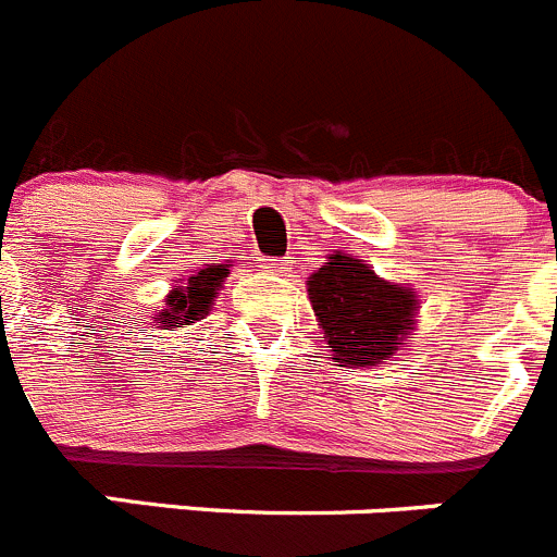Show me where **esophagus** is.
Listing matches in <instances>:
<instances>
[{
    "mask_svg": "<svg viewBox=\"0 0 557 557\" xmlns=\"http://www.w3.org/2000/svg\"><path fill=\"white\" fill-rule=\"evenodd\" d=\"M263 272H267V274H285V272H288V263H283V261H263Z\"/></svg>",
    "mask_w": 557,
    "mask_h": 557,
    "instance_id": "34e87169",
    "label": "esophagus"
}]
</instances>
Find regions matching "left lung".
<instances>
[{"instance_id":"left-lung-1","label":"left lung","mask_w":557,"mask_h":557,"mask_svg":"<svg viewBox=\"0 0 557 557\" xmlns=\"http://www.w3.org/2000/svg\"><path fill=\"white\" fill-rule=\"evenodd\" d=\"M308 296L332 360L346 368L382 366L418 324V290L379 277L355 255L332 252L308 277Z\"/></svg>"}]
</instances>
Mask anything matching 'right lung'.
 <instances>
[{
    "label": "right lung",
    "instance_id": "right-lung-1",
    "mask_svg": "<svg viewBox=\"0 0 557 557\" xmlns=\"http://www.w3.org/2000/svg\"><path fill=\"white\" fill-rule=\"evenodd\" d=\"M231 261L202 263L200 269H195V274L175 280L173 290L164 299V310L156 313L153 324L161 330H178V326H191L206 319L214 308L220 288L225 285V277L231 274Z\"/></svg>",
    "mask_w": 557,
    "mask_h": 557
}]
</instances>
